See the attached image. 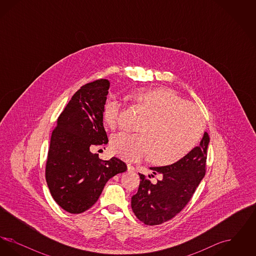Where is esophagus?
<instances>
[{
  "mask_svg": "<svg viewBox=\"0 0 256 256\" xmlns=\"http://www.w3.org/2000/svg\"><path fill=\"white\" fill-rule=\"evenodd\" d=\"M128 172H132V170H134V166H132L130 164H128Z\"/></svg>",
  "mask_w": 256,
  "mask_h": 256,
  "instance_id": "1",
  "label": "esophagus"
}]
</instances>
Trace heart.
<instances>
[{"label": "heart", "mask_w": 256, "mask_h": 256, "mask_svg": "<svg viewBox=\"0 0 256 256\" xmlns=\"http://www.w3.org/2000/svg\"><path fill=\"white\" fill-rule=\"evenodd\" d=\"M148 115L139 126L140 134L120 132L111 137L113 154L136 162L152 154L159 166L176 163L190 154L204 132L206 122L202 113L174 91L166 87L139 88L132 93ZM120 102L108 98L102 110L104 121L110 128L119 124Z\"/></svg>", "instance_id": "obj_1"}]
</instances>
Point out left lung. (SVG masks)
Segmentation results:
<instances>
[{"label": "left lung", "mask_w": 256, "mask_h": 256, "mask_svg": "<svg viewBox=\"0 0 256 256\" xmlns=\"http://www.w3.org/2000/svg\"><path fill=\"white\" fill-rule=\"evenodd\" d=\"M209 135L204 132L200 146L172 165L150 167L161 180L152 183L139 174L141 182L132 198L134 215L146 226H156L178 215L195 193L206 169Z\"/></svg>", "instance_id": "8db88e82"}]
</instances>
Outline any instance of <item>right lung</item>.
I'll return each mask as SVG.
<instances>
[{
  "label": "right lung",
  "instance_id": "add662e5",
  "mask_svg": "<svg viewBox=\"0 0 256 256\" xmlns=\"http://www.w3.org/2000/svg\"><path fill=\"white\" fill-rule=\"evenodd\" d=\"M110 86L104 78L82 86L61 112L52 134L46 182L56 202L72 214L93 206L106 183L128 169L121 159L102 160L91 152L108 142L102 110Z\"/></svg>",
  "mask_w": 256,
  "mask_h": 256
}]
</instances>
